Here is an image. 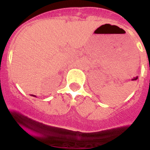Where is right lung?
<instances>
[{"label":"right lung","instance_id":"1","mask_svg":"<svg viewBox=\"0 0 150 150\" xmlns=\"http://www.w3.org/2000/svg\"><path fill=\"white\" fill-rule=\"evenodd\" d=\"M31 96H32V97H36L35 95H32V94H31Z\"/></svg>","mask_w":150,"mask_h":150}]
</instances>
